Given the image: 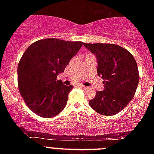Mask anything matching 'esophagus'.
<instances>
[{
    "mask_svg": "<svg viewBox=\"0 0 154 154\" xmlns=\"http://www.w3.org/2000/svg\"><path fill=\"white\" fill-rule=\"evenodd\" d=\"M79 86L80 88H82V89H86V86H85V85H79Z\"/></svg>",
    "mask_w": 154,
    "mask_h": 154,
    "instance_id": "34e87169",
    "label": "esophagus"
}]
</instances>
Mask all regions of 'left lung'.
I'll return each mask as SVG.
<instances>
[{"label": "left lung", "mask_w": 154, "mask_h": 154, "mask_svg": "<svg viewBox=\"0 0 154 154\" xmlns=\"http://www.w3.org/2000/svg\"><path fill=\"white\" fill-rule=\"evenodd\" d=\"M83 45L96 55L98 75L104 80L105 89L97 91L89 105L101 115H116L131 101L138 86L140 75L135 58L117 45L83 43Z\"/></svg>", "instance_id": "left-lung-1"}]
</instances>
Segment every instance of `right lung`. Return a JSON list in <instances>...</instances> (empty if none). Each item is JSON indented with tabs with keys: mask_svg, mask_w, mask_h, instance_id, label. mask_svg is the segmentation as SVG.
<instances>
[{
	"mask_svg": "<svg viewBox=\"0 0 154 154\" xmlns=\"http://www.w3.org/2000/svg\"><path fill=\"white\" fill-rule=\"evenodd\" d=\"M82 42L46 38L34 42L17 66L18 89L28 108L42 117L50 118L64 109L72 85H65L57 75L63 72Z\"/></svg>",
	"mask_w": 154,
	"mask_h": 154,
	"instance_id": "add662e5",
	"label": "right lung"
}]
</instances>
